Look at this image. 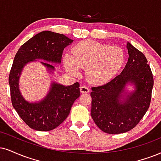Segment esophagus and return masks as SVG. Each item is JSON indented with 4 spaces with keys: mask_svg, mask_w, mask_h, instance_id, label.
<instances>
[{
    "mask_svg": "<svg viewBox=\"0 0 161 161\" xmlns=\"http://www.w3.org/2000/svg\"><path fill=\"white\" fill-rule=\"evenodd\" d=\"M80 90L81 93H87V92H89V91H90L88 87L86 86H81L80 87Z\"/></svg>",
    "mask_w": 161,
    "mask_h": 161,
    "instance_id": "34e87169",
    "label": "esophagus"
}]
</instances>
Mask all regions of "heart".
Wrapping results in <instances>:
<instances>
[{"label":"heart","mask_w":161,"mask_h":161,"mask_svg":"<svg viewBox=\"0 0 161 161\" xmlns=\"http://www.w3.org/2000/svg\"><path fill=\"white\" fill-rule=\"evenodd\" d=\"M124 59V51L119 47L84 41L73 48L72 56L65 54L63 62L69 72L77 75L79 68L85 69L86 78L100 84L110 80L119 71Z\"/></svg>","instance_id":"obj_1"}]
</instances>
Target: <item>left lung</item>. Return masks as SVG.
<instances>
[{
	"instance_id": "left-lung-1",
	"label": "left lung",
	"mask_w": 161,
	"mask_h": 161,
	"mask_svg": "<svg viewBox=\"0 0 161 161\" xmlns=\"http://www.w3.org/2000/svg\"><path fill=\"white\" fill-rule=\"evenodd\" d=\"M129 57L121 74L102 86L92 87L91 116L107 134H122L136 126L149 108L154 78L147 59L128 42ZM127 83L135 85L125 93ZM126 94L125 95L124 93Z\"/></svg>"
}]
</instances>
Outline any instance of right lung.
Returning <instances> with one entry per match:
<instances>
[{"mask_svg":"<svg viewBox=\"0 0 161 161\" xmlns=\"http://www.w3.org/2000/svg\"><path fill=\"white\" fill-rule=\"evenodd\" d=\"M72 42L63 34L42 31L21 45L15 54L9 76L12 104L21 119L32 129L47 131L58 127L68 117L73 103L80 96V84L76 82L65 86L52 83L43 100L29 103L21 96L19 87L22 69L27 63L36 59L61 63L63 50ZM41 63L49 70H54L52 65Z\"/></svg>","mask_w":161,"mask_h":161,"instance_id":"obj_1","label":"right lung"}]
</instances>
